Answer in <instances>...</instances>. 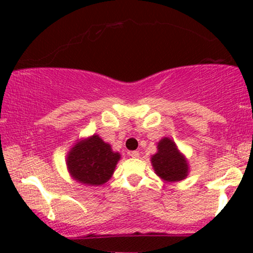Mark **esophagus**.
I'll return each mask as SVG.
<instances>
[{"label": "esophagus", "instance_id": "34e87169", "mask_svg": "<svg viewBox=\"0 0 253 253\" xmlns=\"http://www.w3.org/2000/svg\"><path fill=\"white\" fill-rule=\"evenodd\" d=\"M128 155L129 157H132V158H139V155H140V153H139L138 151H130Z\"/></svg>", "mask_w": 253, "mask_h": 253}]
</instances>
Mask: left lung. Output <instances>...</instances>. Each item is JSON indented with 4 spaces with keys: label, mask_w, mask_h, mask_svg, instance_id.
<instances>
[{
    "label": "left lung",
    "mask_w": 253,
    "mask_h": 253,
    "mask_svg": "<svg viewBox=\"0 0 253 253\" xmlns=\"http://www.w3.org/2000/svg\"><path fill=\"white\" fill-rule=\"evenodd\" d=\"M151 164L157 176L170 183L187 178L190 169L188 159L169 136L157 143V152L151 157Z\"/></svg>",
    "instance_id": "left-lung-1"
}]
</instances>
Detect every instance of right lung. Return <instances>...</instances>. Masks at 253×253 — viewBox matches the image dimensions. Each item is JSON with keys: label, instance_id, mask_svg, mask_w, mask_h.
I'll return each instance as SVG.
<instances>
[{"label": "right lung", "instance_id": "right-lung-1", "mask_svg": "<svg viewBox=\"0 0 253 253\" xmlns=\"http://www.w3.org/2000/svg\"><path fill=\"white\" fill-rule=\"evenodd\" d=\"M121 155L113 151L98 134L77 139L66 155V168L72 179L89 187L108 182Z\"/></svg>", "mask_w": 253, "mask_h": 253}]
</instances>
